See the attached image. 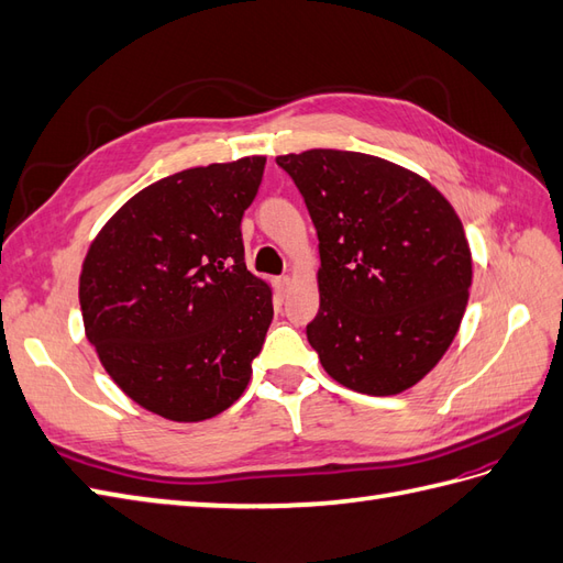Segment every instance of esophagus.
I'll use <instances>...</instances> for the list:
<instances>
[{"mask_svg":"<svg viewBox=\"0 0 563 563\" xmlns=\"http://www.w3.org/2000/svg\"><path fill=\"white\" fill-rule=\"evenodd\" d=\"M289 284H291V277H286V274H284V277H277V279L272 282V286H274V294H277L279 298H284V296H286V291H289Z\"/></svg>","mask_w":563,"mask_h":563,"instance_id":"34e87169","label":"esophagus"}]
</instances>
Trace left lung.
<instances>
[{
  "label": "left lung",
  "instance_id": "1",
  "mask_svg": "<svg viewBox=\"0 0 563 563\" xmlns=\"http://www.w3.org/2000/svg\"><path fill=\"white\" fill-rule=\"evenodd\" d=\"M320 241V312L306 327L327 375L353 391L410 389L454 341L473 282L456 210L428 178L375 155H279Z\"/></svg>",
  "mask_w": 563,
  "mask_h": 563
}]
</instances>
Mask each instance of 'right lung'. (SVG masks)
Wrapping results in <instances>:
<instances>
[{
	"label": "right lung",
	"instance_id": "add662e5",
	"mask_svg": "<svg viewBox=\"0 0 563 563\" xmlns=\"http://www.w3.org/2000/svg\"><path fill=\"white\" fill-rule=\"evenodd\" d=\"M267 157L150 184L92 239L78 279L86 336L117 387L174 422L222 413L245 391L274 318L243 260L241 219Z\"/></svg>",
	"mask_w": 563,
	"mask_h": 563
}]
</instances>
